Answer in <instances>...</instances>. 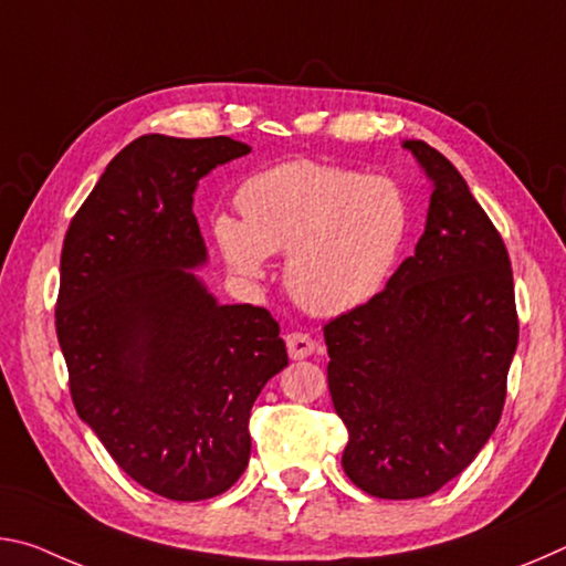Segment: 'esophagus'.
<instances>
[{
    "label": "esophagus",
    "mask_w": 566,
    "mask_h": 566,
    "mask_svg": "<svg viewBox=\"0 0 566 566\" xmlns=\"http://www.w3.org/2000/svg\"><path fill=\"white\" fill-rule=\"evenodd\" d=\"M286 352H290L292 359H306L314 352V339L304 332H292L284 337Z\"/></svg>",
    "instance_id": "1"
}]
</instances>
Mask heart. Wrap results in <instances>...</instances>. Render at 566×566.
Listing matches in <instances>:
<instances>
[{"label": "heart", "mask_w": 566, "mask_h": 566, "mask_svg": "<svg viewBox=\"0 0 566 566\" xmlns=\"http://www.w3.org/2000/svg\"><path fill=\"white\" fill-rule=\"evenodd\" d=\"M242 222H217L219 247L244 276L286 254V290L304 310L339 314L375 296L407 234L395 181L310 159L282 161L244 181Z\"/></svg>", "instance_id": "heart-1"}]
</instances>
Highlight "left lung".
<instances>
[{"label": "left lung", "instance_id": "left-lung-1", "mask_svg": "<svg viewBox=\"0 0 566 566\" xmlns=\"http://www.w3.org/2000/svg\"><path fill=\"white\" fill-rule=\"evenodd\" d=\"M405 147L434 191L424 234L385 290L324 324L342 467L361 492L417 500L462 474L500 424L520 339L512 262L442 151Z\"/></svg>", "mask_w": 566, "mask_h": 566}]
</instances>
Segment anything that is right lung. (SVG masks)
<instances>
[{"mask_svg":"<svg viewBox=\"0 0 566 566\" xmlns=\"http://www.w3.org/2000/svg\"><path fill=\"white\" fill-rule=\"evenodd\" d=\"M229 137L145 134L114 157L66 229L56 339L80 415L134 482L175 502L227 492L249 462V415L284 369L264 306L217 304L197 181L244 157Z\"/></svg>","mask_w":566,"mask_h":566,"instance_id":"obj_1","label":"right lung"}]
</instances>
